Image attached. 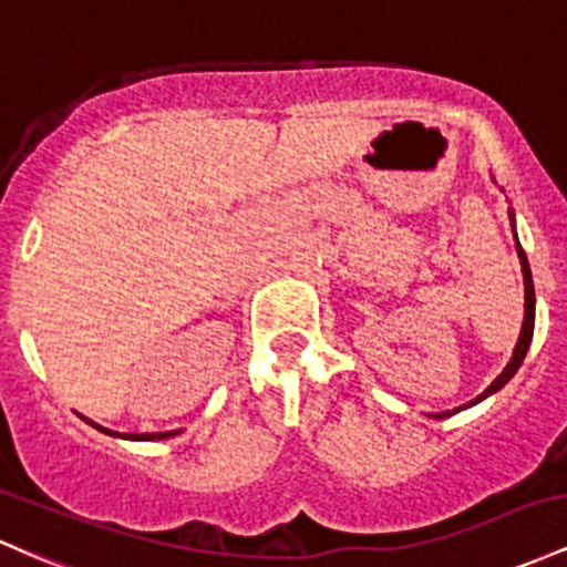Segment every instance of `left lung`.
Listing matches in <instances>:
<instances>
[{
  "label": "left lung",
  "mask_w": 567,
  "mask_h": 567,
  "mask_svg": "<svg viewBox=\"0 0 567 567\" xmlns=\"http://www.w3.org/2000/svg\"><path fill=\"white\" fill-rule=\"evenodd\" d=\"M508 216H512V212H508ZM517 254H519V262H523V278H525V321H523V332H519V340H517V348H514L512 361H508L504 372H501L498 378H495L493 383H489V385L485 388V393H480V396L472 399V402L463 404V406H457V410H453V412H450V410H447V412H436V415H434L436 421H439V417H450V415H455V412L466 410V406H472V404H476V402H482V399L489 396V393H495V391H498V388H504V385L508 383V380L514 378V372H517L519 364H523V359H525L527 348H530V340H533V323H536V295H533L530 267H527V257H525L523 246H519V240H517Z\"/></svg>",
  "instance_id": "left-lung-1"
}]
</instances>
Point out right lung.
<instances>
[{
    "label": "right lung",
    "instance_id": "add662e5",
    "mask_svg": "<svg viewBox=\"0 0 567 567\" xmlns=\"http://www.w3.org/2000/svg\"><path fill=\"white\" fill-rule=\"evenodd\" d=\"M85 421H87V417H85ZM87 423H93V421H87ZM95 429H99V431H110V429H101V425H95ZM110 434H114V431H110ZM174 434H179V431H163V434H125V436H128V439H150V442H152V439H168V436H174Z\"/></svg>",
    "mask_w": 567,
    "mask_h": 567
}]
</instances>
